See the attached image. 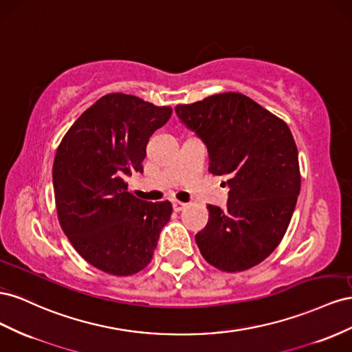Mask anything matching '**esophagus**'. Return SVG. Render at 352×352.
<instances>
[{"mask_svg":"<svg viewBox=\"0 0 352 352\" xmlns=\"http://www.w3.org/2000/svg\"><path fill=\"white\" fill-rule=\"evenodd\" d=\"M186 206H187V204L178 202V200H174V202H173V208H174V210H177V212H179V210H183Z\"/></svg>","mask_w":352,"mask_h":352,"instance_id":"esophagus-1","label":"esophagus"}]
</instances>
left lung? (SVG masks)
<instances>
[{
	"instance_id": "left-lung-1",
	"label": "left lung",
	"mask_w": 352,
	"mask_h": 352,
	"mask_svg": "<svg viewBox=\"0 0 352 352\" xmlns=\"http://www.w3.org/2000/svg\"><path fill=\"white\" fill-rule=\"evenodd\" d=\"M175 113L206 146L210 174L230 187L226 209L208 205V224L195 237L200 254L227 273L259 264L282 242L300 190L289 126L239 93L178 104Z\"/></svg>"
}]
</instances>
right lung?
<instances>
[{
    "label": "right lung",
    "instance_id": "obj_1",
    "mask_svg": "<svg viewBox=\"0 0 352 352\" xmlns=\"http://www.w3.org/2000/svg\"><path fill=\"white\" fill-rule=\"evenodd\" d=\"M173 109L129 94H107L76 119L60 143L53 187L60 226L87 263L113 276L143 270L173 205L128 192L125 177L143 173L148 137Z\"/></svg>",
    "mask_w": 352,
    "mask_h": 352
}]
</instances>
